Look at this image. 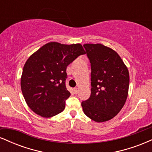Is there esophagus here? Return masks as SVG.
I'll return each mask as SVG.
<instances>
[{"mask_svg":"<svg viewBox=\"0 0 152 152\" xmlns=\"http://www.w3.org/2000/svg\"><path fill=\"white\" fill-rule=\"evenodd\" d=\"M74 91L75 94H77L78 93V88H74Z\"/></svg>","mask_w":152,"mask_h":152,"instance_id":"1","label":"esophagus"}]
</instances>
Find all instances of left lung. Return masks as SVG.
I'll use <instances>...</instances> for the list:
<instances>
[{"label": "left lung", "mask_w": 152, "mask_h": 152, "mask_svg": "<svg viewBox=\"0 0 152 152\" xmlns=\"http://www.w3.org/2000/svg\"><path fill=\"white\" fill-rule=\"evenodd\" d=\"M91 64V96L81 102L83 112L96 122L109 121L123 108L128 96L129 71L115 50L104 45H83Z\"/></svg>", "instance_id": "8db88e82"}]
</instances>
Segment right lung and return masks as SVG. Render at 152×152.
<instances>
[{"instance_id":"1","label":"right lung","mask_w":152,"mask_h":152,"mask_svg":"<svg viewBox=\"0 0 152 152\" xmlns=\"http://www.w3.org/2000/svg\"><path fill=\"white\" fill-rule=\"evenodd\" d=\"M86 53L81 44H45L26 61L20 86L26 104L36 114L52 117L65 109L71 94L66 87V68Z\"/></svg>"}]
</instances>
